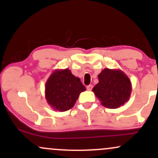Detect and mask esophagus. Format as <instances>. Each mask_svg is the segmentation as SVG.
Listing matches in <instances>:
<instances>
[{"mask_svg": "<svg viewBox=\"0 0 158 158\" xmlns=\"http://www.w3.org/2000/svg\"><path fill=\"white\" fill-rule=\"evenodd\" d=\"M92 88H93V85H89L87 86V90H91Z\"/></svg>", "mask_w": 158, "mask_h": 158, "instance_id": "esophagus-1", "label": "esophagus"}]
</instances>
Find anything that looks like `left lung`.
<instances>
[{"instance_id": "left-lung-1", "label": "left lung", "mask_w": 158, "mask_h": 158, "mask_svg": "<svg viewBox=\"0 0 158 158\" xmlns=\"http://www.w3.org/2000/svg\"><path fill=\"white\" fill-rule=\"evenodd\" d=\"M92 90L103 106L115 109L129 99L132 86L129 78L119 69L105 68Z\"/></svg>"}]
</instances>
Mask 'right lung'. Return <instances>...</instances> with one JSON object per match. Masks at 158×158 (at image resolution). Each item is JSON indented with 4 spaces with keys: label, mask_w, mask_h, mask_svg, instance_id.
Wrapping results in <instances>:
<instances>
[{
    "label": "right lung",
    "mask_w": 158,
    "mask_h": 158,
    "mask_svg": "<svg viewBox=\"0 0 158 158\" xmlns=\"http://www.w3.org/2000/svg\"><path fill=\"white\" fill-rule=\"evenodd\" d=\"M85 90L80 79L69 69L55 70L45 84V98L52 109L63 112L73 108L79 94Z\"/></svg>",
    "instance_id": "right-lung-1"
}]
</instances>
